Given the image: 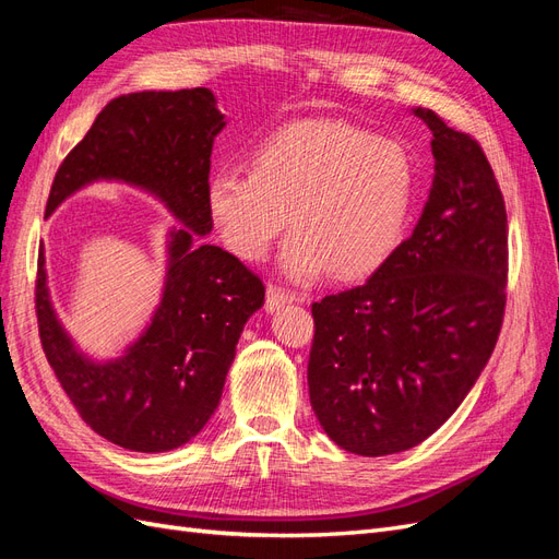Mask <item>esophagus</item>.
I'll use <instances>...</instances> for the list:
<instances>
[{"label": "esophagus", "mask_w": 559, "mask_h": 559, "mask_svg": "<svg viewBox=\"0 0 559 559\" xmlns=\"http://www.w3.org/2000/svg\"><path fill=\"white\" fill-rule=\"evenodd\" d=\"M294 300H306V296L284 289V286H280V284H267V289H265V310L267 312H273V310L286 306V302H294Z\"/></svg>", "instance_id": "obj_1"}]
</instances>
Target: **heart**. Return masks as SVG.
Instances as JSON below:
<instances>
[{
	"mask_svg": "<svg viewBox=\"0 0 559 559\" xmlns=\"http://www.w3.org/2000/svg\"><path fill=\"white\" fill-rule=\"evenodd\" d=\"M413 200L405 148L343 121L284 128L253 151L251 170L222 167L207 189L212 222L240 259H265L292 218L282 267L296 282L376 273L401 245Z\"/></svg>",
	"mask_w": 559,
	"mask_h": 559,
	"instance_id": "b5f03b06",
	"label": "heart"
}]
</instances>
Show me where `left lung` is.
Returning <instances> with one entry per match:
<instances>
[{
    "label": "left lung",
    "mask_w": 559,
    "mask_h": 559,
    "mask_svg": "<svg viewBox=\"0 0 559 559\" xmlns=\"http://www.w3.org/2000/svg\"><path fill=\"white\" fill-rule=\"evenodd\" d=\"M429 200L366 284L312 302V411L361 456L415 448L460 408L492 357L506 312L509 218L480 142L429 109Z\"/></svg>",
    "instance_id": "obj_1"
}]
</instances>
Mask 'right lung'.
<instances>
[{"label": "right lung", "mask_w": 559, "mask_h": 559, "mask_svg": "<svg viewBox=\"0 0 559 559\" xmlns=\"http://www.w3.org/2000/svg\"><path fill=\"white\" fill-rule=\"evenodd\" d=\"M210 88L118 95L60 163L46 216L95 179L156 193L183 224L173 233L170 273L154 321L123 359L93 364L60 329L39 247L35 312L46 359L86 425L132 452L175 450L207 425L222 401L245 321L265 286L238 257L207 245L212 144L224 128Z\"/></svg>", "instance_id": "1"}]
</instances>
